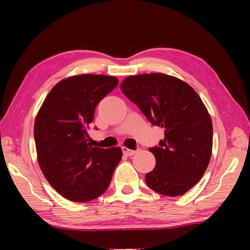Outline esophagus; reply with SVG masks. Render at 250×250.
<instances>
[{"label": "esophagus", "mask_w": 250, "mask_h": 250, "mask_svg": "<svg viewBox=\"0 0 250 250\" xmlns=\"http://www.w3.org/2000/svg\"><path fill=\"white\" fill-rule=\"evenodd\" d=\"M122 150H123V153H124L125 156H133V155H135L136 152H138V150L128 149V148H126V146H123Z\"/></svg>", "instance_id": "34e87169"}]
</instances>
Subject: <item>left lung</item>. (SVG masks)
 <instances>
[{"label": "left lung", "instance_id": "obj_1", "mask_svg": "<svg viewBox=\"0 0 250 250\" xmlns=\"http://www.w3.org/2000/svg\"><path fill=\"white\" fill-rule=\"evenodd\" d=\"M121 90L165 138L149 151L156 166L146 174L150 189L164 196H182L207 169L213 148V124L197 92L179 78L143 74L123 81Z\"/></svg>", "mask_w": 250, "mask_h": 250}]
</instances>
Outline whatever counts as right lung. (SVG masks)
<instances>
[{
	"label": "right lung",
	"instance_id": "add662e5",
	"mask_svg": "<svg viewBox=\"0 0 250 250\" xmlns=\"http://www.w3.org/2000/svg\"><path fill=\"white\" fill-rule=\"evenodd\" d=\"M117 84V78L105 75L64 78L46 95L36 116L40 167L51 187L68 200L86 203L101 196L121 162V148L93 146L87 134L98 104Z\"/></svg>",
	"mask_w": 250,
	"mask_h": 250
}]
</instances>
